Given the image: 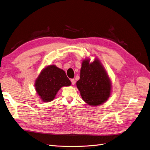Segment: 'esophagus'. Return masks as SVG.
<instances>
[{
  "mask_svg": "<svg viewBox=\"0 0 150 150\" xmlns=\"http://www.w3.org/2000/svg\"><path fill=\"white\" fill-rule=\"evenodd\" d=\"M71 83H72V85H74L75 84V80L74 79H71Z\"/></svg>",
  "mask_w": 150,
  "mask_h": 150,
  "instance_id": "esophagus-1",
  "label": "esophagus"
}]
</instances>
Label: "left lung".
<instances>
[{
    "instance_id": "obj_1",
    "label": "left lung",
    "mask_w": 150,
    "mask_h": 150,
    "mask_svg": "<svg viewBox=\"0 0 150 150\" xmlns=\"http://www.w3.org/2000/svg\"><path fill=\"white\" fill-rule=\"evenodd\" d=\"M90 60L86 58L83 61L76 86L83 101L90 106H97L111 96L112 84L100 60L98 57L93 62Z\"/></svg>"
}]
</instances>
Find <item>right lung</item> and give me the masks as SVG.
I'll list each match as a JSON object with an SVG mask.
<instances>
[{
    "label": "right lung",
    "mask_w": 150,
    "mask_h": 150,
    "mask_svg": "<svg viewBox=\"0 0 150 150\" xmlns=\"http://www.w3.org/2000/svg\"><path fill=\"white\" fill-rule=\"evenodd\" d=\"M71 82L64 70L56 65H49L40 71L35 81V89L43 102H51L62 87L69 86Z\"/></svg>",
    "instance_id": "add662e5"
}]
</instances>
